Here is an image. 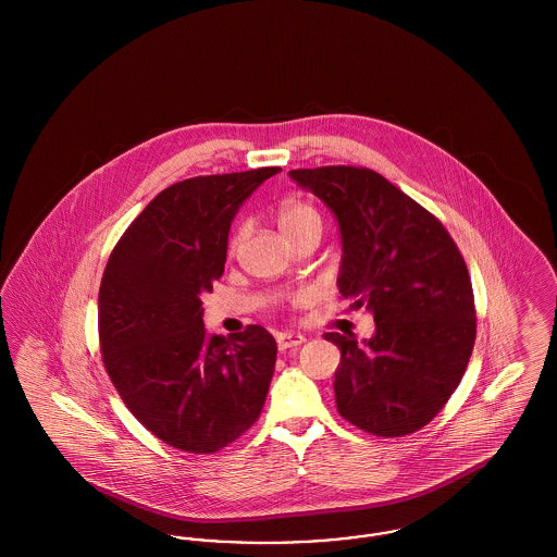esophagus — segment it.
Wrapping results in <instances>:
<instances>
[{
    "label": "esophagus",
    "instance_id": "1",
    "mask_svg": "<svg viewBox=\"0 0 557 557\" xmlns=\"http://www.w3.org/2000/svg\"><path fill=\"white\" fill-rule=\"evenodd\" d=\"M305 343V336L302 334H280L277 336V348L284 352V350H290Z\"/></svg>",
    "mask_w": 557,
    "mask_h": 557
}]
</instances>
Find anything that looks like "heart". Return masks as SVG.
I'll return each instance as SVG.
<instances>
[{
	"mask_svg": "<svg viewBox=\"0 0 557 557\" xmlns=\"http://www.w3.org/2000/svg\"><path fill=\"white\" fill-rule=\"evenodd\" d=\"M277 225L282 230V234L292 242L307 232H321L323 221H321L318 209L311 202L288 200L277 209ZM244 232H246V227L239 225L238 230L230 236V242H227L230 255H236V250L244 239Z\"/></svg>",
	"mask_w": 557,
	"mask_h": 557,
	"instance_id": "heart-1",
	"label": "heart"
}]
</instances>
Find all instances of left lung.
Listing matches in <instances>:
<instances>
[{
	"instance_id": "left-lung-1",
	"label": "left lung",
	"mask_w": 557,
	"mask_h": 557,
	"mask_svg": "<svg viewBox=\"0 0 557 557\" xmlns=\"http://www.w3.org/2000/svg\"><path fill=\"white\" fill-rule=\"evenodd\" d=\"M290 177L338 219V288L373 313L375 334L327 332L341 348L338 413L363 432L407 436L430 424L459 386L476 341L474 292L445 225L366 166L296 169Z\"/></svg>"
}]
</instances>
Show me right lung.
I'll use <instances>...</instances> for the list:
<instances>
[{
	"mask_svg": "<svg viewBox=\"0 0 557 557\" xmlns=\"http://www.w3.org/2000/svg\"><path fill=\"white\" fill-rule=\"evenodd\" d=\"M280 166L200 175L162 189L110 252L98 334L110 382L169 447L232 445L265 405L277 345L261 325L211 336L202 294L223 275L239 205Z\"/></svg>",
	"mask_w": 557,
	"mask_h": 557,
	"instance_id": "obj_1",
	"label": "right lung"
}]
</instances>
